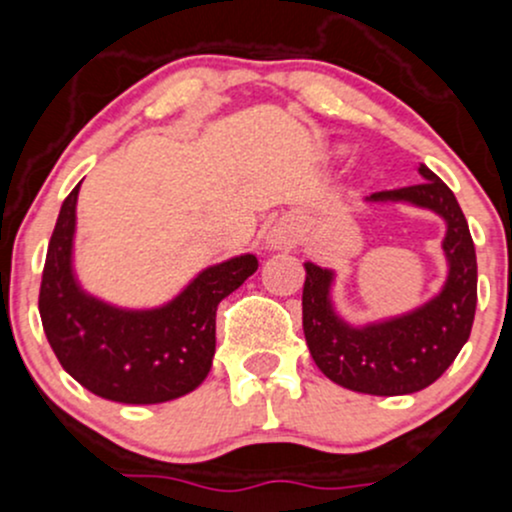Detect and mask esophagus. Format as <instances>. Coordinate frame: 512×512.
Returning a JSON list of instances; mask_svg holds the SVG:
<instances>
[{
    "instance_id": "esophagus-1",
    "label": "esophagus",
    "mask_w": 512,
    "mask_h": 512,
    "mask_svg": "<svg viewBox=\"0 0 512 512\" xmlns=\"http://www.w3.org/2000/svg\"><path fill=\"white\" fill-rule=\"evenodd\" d=\"M299 240V228L292 218H279L265 235L267 250H292Z\"/></svg>"
}]
</instances>
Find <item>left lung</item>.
<instances>
[{"mask_svg": "<svg viewBox=\"0 0 512 512\" xmlns=\"http://www.w3.org/2000/svg\"><path fill=\"white\" fill-rule=\"evenodd\" d=\"M424 181L395 191L370 193L368 203H410L446 223L441 250L449 274L437 297L402 316L353 326L331 301L333 270L304 262L301 294L304 336L311 358L336 385L365 395H410L429 387L469 341L476 314V247L451 188L419 164Z\"/></svg>", "mask_w": 512, "mask_h": 512, "instance_id": "1", "label": "left lung"}]
</instances>
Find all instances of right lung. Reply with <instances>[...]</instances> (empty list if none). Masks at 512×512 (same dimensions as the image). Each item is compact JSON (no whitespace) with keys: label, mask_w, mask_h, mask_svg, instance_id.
<instances>
[{"label":"right lung","mask_w":512,"mask_h":512,"mask_svg":"<svg viewBox=\"0 0 512 512\" xmlns=\"http://www.w3.org/2000/svg\"><path fill=\"white\" fill-rule=\"evenodd\" d=\"M58 213L43 265L39 311L48 343L85 390L125 405H157L196 390L211 373L215 311L257 270L255 255L206 267L157 309H120L85 292L73 272L75 203Z\"/></svg>","instance_id":"1"}]
</instances>
